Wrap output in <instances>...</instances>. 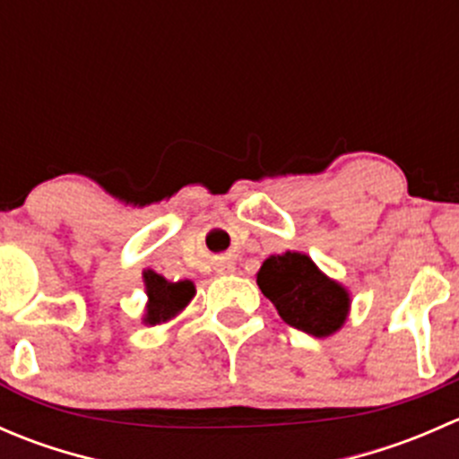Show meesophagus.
<instances>
[{
    "label": "esophagus",
    "mask_w": 459,
    "mask_h": 459,
    "mask_svg": "<svg viewBox=\"0 0 459 459\" xmlns=\"http://www.w3.org/2000/svg\"><path fill=\"white\" fill-rule=\"evenodd\" d=\"M215 271L220 273V275H230V273H235V264L233 262H220L215 266Z\"/></svg>",
    "instance_id": "1"
}]
</instances>
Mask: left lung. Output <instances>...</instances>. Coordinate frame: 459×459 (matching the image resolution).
<instances>
[{
	"label": "left lung",
	"mask_w": 459,
	"mask_h": 459,
	"mask_svg": "<svg viewBox=\"0 0 459 459\" xmlns=\"http://www.w3.org/2000/svg\"><path fill=\"white\" fill-rule=\"evenodd\" d=\"M257 286L286 324L313 337L335 335L349 319V289L319 271L307 253L286 251L264 259Z\"/></svg>",
	"instance_id": "left-lung-1"
}]
</instances>
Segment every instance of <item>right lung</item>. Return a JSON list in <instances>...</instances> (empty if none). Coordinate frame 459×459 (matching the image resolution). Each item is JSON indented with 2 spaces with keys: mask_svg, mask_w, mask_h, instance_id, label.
Returning <instances> with one entry per match:
<instances>
[{
  "mask_svg": "<svg viewBox=\"0 0 459 459\" xmlns=\"http://www.w3.org/2000/svg\"><path fill=\"white\" fill-rule=\"evenodd\" d=\"M143 289H146V307H143L142 322L146 326H157L178 317L195 298V284L191 280L169 281L164 275L146 268L142 273Z\"/></svg>",
  "mask_w": 459,
  "mask_h": 459,
  "instance_id": "obj_1",
  "label": "right lung"
}]
</instances>
